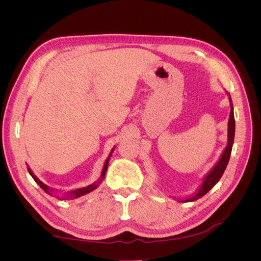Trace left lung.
Wrapping results in <instances>:
<instances>
[{
  "label": "left lung",
  "instance_id": "1",
  "mask_svg": "<svg viewBox=\"0 0 261 261\" xmlns=\"http://www.w3.org/2000/svg\"><path fill=\"white\" fill-rule=\"evenodd\" d=\"M230 96V93H227ZM230 102H231V112H230V118H228V141H227V146L225 150L223 151L222 155H221L219 162L215 168L211 170V172L204 178L203 183L201 187L199 188L198 193H197L192 199H188L189 201H195L197 199H199L200 197L206 195L210 189L215 186L221 176L223 175V173L226 169V165L228 163V160H230V155L232 152V147H233V141H234V135H235V118H234V111H233V103L230 97Z\"/></svg>",
  "mask_w": 261,
  "mask_h": 261
}]
</instances>
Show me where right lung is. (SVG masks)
<instances>
[{
  "label": "right lung",
  "mask_w": 261,
  "mask_h": 261,
  "mask_svg": "<svg viewBox=\"0 0 261 261\" xmlns=\"http://www.w3.org/2000/svg\"><path fill=\"white\" fill-rule=\"evenodd\" d=\"M113 151V150H112ZM111 154H112V152L110 153V155H109V158L107 159V161H106V163H105V167H103V170H102V173H101V179L105 177V175H106V172H107V169H108V164H109V160H110V156H111ZM28 172H29V174L33 176V178L35 179V181L36 183L40 186L44 192H46L49 194V188H48V186L46 185H44L42 181H40L39 180L35 175H34V173L30 171V169H28ZM101 179H99V181L98 183H96V184H92V185H89V186H87V187H84V188H80V189H76V191H73L72 192V195H70V197H72V198H77V197H81V196H83V195H86V194H88V193H90V192H92L93 189H96L97 187H98V185H99V183L101 181Z\"/></svg>",
  "instance_id": "obj_1"
}]
</instances>
